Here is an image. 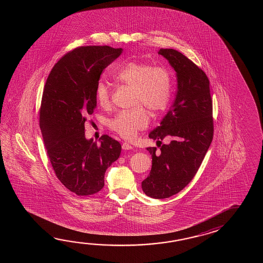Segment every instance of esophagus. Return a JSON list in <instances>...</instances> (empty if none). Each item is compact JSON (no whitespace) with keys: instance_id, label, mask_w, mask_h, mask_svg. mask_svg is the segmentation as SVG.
Segmentation results:
<instances>
[{"instance_id":"34e87169","label":"esophagus","mask_w":263,"mask_h":263,"mask_svg":"<svg viewBox=\"0 0 263 263\" xmlns=\"http://www.w3.org/2000/svg\"><path fill=\"white\" fill-rule=\"evenodd\" d=\"M122 148H123L124 151H129V149H133L134 148V146L132 145H129V143H123L122 144Z\"/></svg>"}]
</instances>
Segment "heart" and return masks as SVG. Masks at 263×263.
<instances>
[{
    "label": "heart",
    "mask_w": 263,
    "mask_h": 263,
    "mask_svg": "<svg viewBox=\"0 0 263 263\" xmlns=\"http://www.w3.org/2000/svg\"><path fill=\"white\" fill-rule=\"evenodd\" d=\"M112 76L119 83L134 87V105L136 107L118 112L108 124L111 129L120 136L130 139L139 130L147 127L149 118L143 106L156 112L167 105L171 94V73L166 67L129 62ZM111 87L100 81L96 86V98L99 104L108 106L111 103Z\"/></svg>",
    "instance_id": "1"
}]
</instances>
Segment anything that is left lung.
<instances>
[{
    "mask_svg": "<svg viewBox=\"0 0 263 263\" xmlns=\"http://www.w3.org/2000/svg\"><path fill=\"white\" fill-rule=\"evenodd\" d=\"M176 71L177 94L160 126L148 134L160 143V151L147 147L152 157L151 173L142 189L152 198L178 194L195 177L213 137V101L210 81L201 68L173 49H161ZM165 138L171 142L160 145Z\"/></svg>",
    "mask_w": 263,
    "mask_h": 263,
    "instance_id": "8db88e82",
    "label": "left lung"
}]
</instances>
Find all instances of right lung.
<instances>
[{
    "instance_id": "1",
    "label": "right lung",
    "mask_w": 263,
    "mask_h": 263,
    "mask_svg": "<svg viewBox=\"0 0 263 263\" xmlns=\"http://www.w3.org/2000/svg\"><path fill=\"white\" fill-rule=\"evenodd\" d=\"M122 51L109 46L77 48L56 63L45 84L40 112L45 147L56 177L78 196L101 191L107 168L120 156L121 145L110 136L86 139L84 122L97 106L101 73Z\"/></svg>"
}]
</instances>
